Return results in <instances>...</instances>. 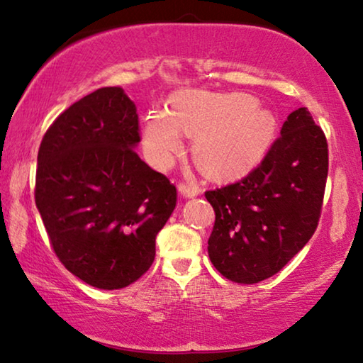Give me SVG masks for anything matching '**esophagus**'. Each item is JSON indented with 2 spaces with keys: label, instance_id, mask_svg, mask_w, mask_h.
Here are the masks:
<instances>
[{
  "label": "esophagus",
  "instance_id": "34e87169",
  "mask_svg": "<svg viewBox=\"0 0 363 363\" xmlns=\"http://www.w3.org/2000/svg\"><path fill=\"white\" fill-rule=\"evenodd\" d=\"M177 189H179V192L186 197H196V196H199L200 192H202V189H200L196 182L181 181L179 186H177Z\"/></svg>",
  "mask_w": 363,
  "mask_h": 363
}]
</instances>
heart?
<instances>
[{
  "instance_id": "heart-1",
  "label": "heart",
  "mask_w": 363,
  "mask_h": 363,
  "mask_svg": "<svg viewBox=\"0 0 363 363\" xmlns=\"http://www.w3.org/2000/svg\"><path fill=\"white\" fill-rule=\"evenodd\" d=\"M197 137L200 166L215 176H235L261 158L274 130L267 111L241 94H187L174 111L156 112L145 125L151 160L167 164L182 147V133Z\"/></svg>"
}]
</instances>
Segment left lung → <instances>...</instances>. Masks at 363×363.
<instances>
[{
	"label": "left lung",
	"instance_id": "obj_1",
	"mask_svg": "<svg viewBox=\"0 0 363 363\" xmlns=\"http://www.w3.org/2000/svg\"><path fill=\"white\" fill-rule=\"evenodd\" d=\"M328 166L326 135L300 107L286 117L256 169L205 192L215 210L208 238L215 269L242 285L280 272L315 235Z\"/></svg>",
	"mask_w": 363,
	"mask_h": 363
}]
</instances>
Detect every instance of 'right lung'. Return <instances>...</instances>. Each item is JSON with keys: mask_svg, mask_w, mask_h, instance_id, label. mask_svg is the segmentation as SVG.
<instances>
[{"mask_svg": "<svg viewBox=\"0 0 363 363\" xmlns=\"http://www.w3.org/2000/svg\"><path fill=\"white\" fill-rule=\"evenodd\" d=\"M138 113L121 86L63 111L43 135L35 205L58 261L96 289L117 290L151 267L177 192L133 148Z\"/></svg>", "mask_w": 363, "mask_h": 363, "instance_id": "add662e5", "label": "right lung"}]
</instances>
